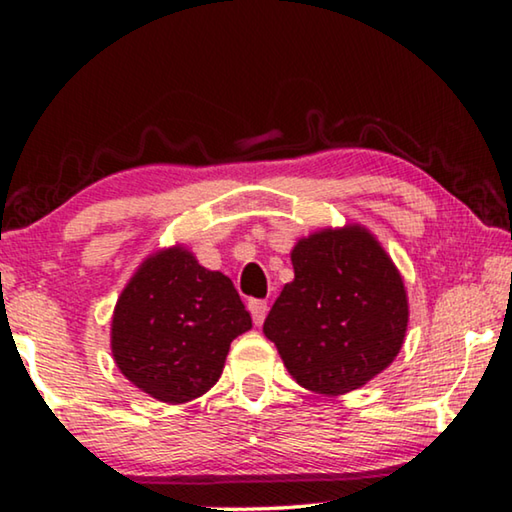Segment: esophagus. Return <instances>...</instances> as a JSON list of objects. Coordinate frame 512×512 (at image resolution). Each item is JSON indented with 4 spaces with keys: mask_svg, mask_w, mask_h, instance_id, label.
<instances>
[{
    "mask_svg": "<svg viewBox=\"0 0 512 512\" xmlns=\"http://www.w3.org/2000/svg\"><path fill=\"white\" fill-rule=\"evenodd\" d=\"M249 312L254 324L261 326L265 321V314H268V303H265V300H249Z\"/></svg>",
    "mask_w": 512,
    "mask_h": 512,
    "instance_id": "34e87169",
    "label": "esophagus"
}]
</instances>
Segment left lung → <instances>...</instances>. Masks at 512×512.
I'll use <instances>...</instances> for the list:
<instances>
[{
	"label": "left lung",
	"mask_w": 512,
	"mask_h": 512,
	"mask_svg": "<svg viewBox=\"0 0 512 512\" xmlns=\"http://www.w3.org/2000/svg\"><path fill=\"white\" fill-rule=\"evenodd\" d=\"M263 324L300 387L342 396L391 366L408 331V293L391 256L361 223L321 228L291 249Z\"/></svg>",
	"instance_id": "obj_1"
}]
</instances>
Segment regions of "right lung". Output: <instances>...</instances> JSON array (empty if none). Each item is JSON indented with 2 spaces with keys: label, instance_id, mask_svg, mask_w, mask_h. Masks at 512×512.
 I'll list each match as a JSON object with an SVG mask.
<instances>
[{
  "label": "right lung",
  "instance_id": "right-lung-1",
  "mask_svg": "<svg viewBox=\"0 0 512 512\" xmlns=\"http://www.w3.org/2000/svg\"><path fill=\"white\" fill-rule=\"evenodd\" d=\"M249 328L233 282L174 244L146 256L123 286L111 317V354L137 389L177 405L219 382L230 342Z\"/></svg>",
  "mask_w": 512,
  "mask_h": 512
}]
</instances>
